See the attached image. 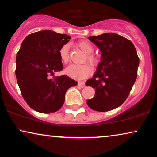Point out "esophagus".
Segmentation results:
<instances>
[{"mask_svg":"<svg viewBox=\"0 0 157 157\" xmlns=\"http://www.w3.org/2000/svg\"><path fill=\"white\" fill-rule=\"evenodd\" d=\"M78 84L79 86L81 87V88H83L85 86V83L83 82V81H80V82H78Z\"/></svg>","mask_w":157,"mask_h":157,"instance_id":"1","label":"esophagus"}]
</instances>
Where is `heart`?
<instances>
[{
  "label": "heart",
  "mask_w": 157,
  "mask_h": 157,
  "mask_svg": "<svg viewBox=\"0 0 157 157\" xmlns=\"http://www.w3.org/2000/svg\"><path fill=\"white\" fill-rule=\"evenodd\" d=\"M77 46L81 48L83 52L86 53L84 61H87L92 66L96 65L98 62V58L93 51L94 48L91 43L88 40H81L77 44ZM59 57L61 61L63 63H67L70 59V46L68 44H64L59 49ZM66 75L71 78L75 79H83L89 76L92 73V68L89 64L85 63L82 65H76V64H71L65 69Z\"/></svg>",
  "instance_id": "b5f03b06"
}]
</instances>
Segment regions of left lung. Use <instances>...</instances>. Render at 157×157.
Here are the masks:
<instances>
[{
    "label": "left lung",
    "instance_id": "left-lung-1",
    "mask_svg": "<svg viewBox=\"0 0 157 157\" xmlns=\"http://www.w3.org/2000/svg\"><path fill=\"white\" fill-rule=\"evenodd\" d=\"M101 52V61L93 77L86 82L96 89L87 100L90 108L97 111L113 110L127 98L137 77L139 58L127 38L107 33L89 37Z\"/></svg>",
    "mask_w": 157,
    "mask_h": 157
}]
</instances>
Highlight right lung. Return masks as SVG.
<instances>
[{
  "label": "right lung",
  "mask_w": 157,
  "mask_h": 157,
  "mask_svg": "<svg viewBox=\"0 0 157 157\" xmlns=\"http://www.w3.org/2000/svg\"><path fill=\"white\" fill-rule=\"evenodd\" d=\"M70 38L66 34L45 30L23 40L16 55V76L23 98L33 110L44 113L59 111L67 89L77 85L66 75L49 78L63 69L59 51Z\"/></svg>",
  "instance_id": "right-lung-1"
}]
</instances>
